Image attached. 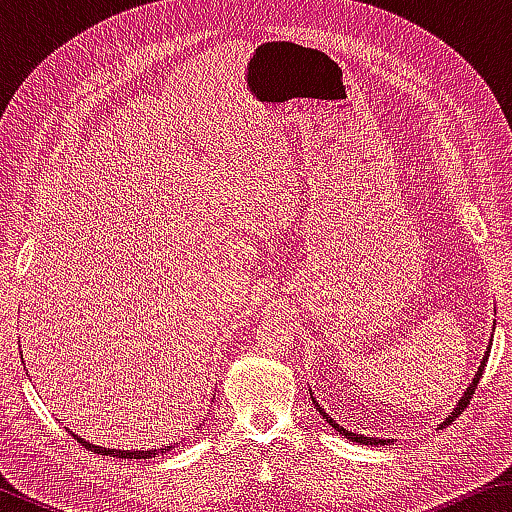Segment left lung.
Wrapping results in <instances>:
<instances>
[{"label":"left lung","instance_id":"1","mask_svg":"<svg viewBox=\"0 0 512 512\" xmlns=\"http://www.w3.org/2000/svg\"><path fill=\"white\" fill-rule=\"evenodd\" d=\"M492 345V343H490ZM490 345H488V350H490ZM488 357L490 354L485 352V357H483V361H481V366H479V370H476V375H474V379H472V384H470V388H467L465 391V395L461 397V402L456 404V409L452 411V415H449V418H445V427L447 424H452L458 415H461L465 409H467V404H470V400H472V395H474V391H476V386H479V379L483 377V368H485V361H488ZM314 404H316V411L323 415V418L332 424V427L341 433V436H345L348 440H352V443H361V445H386V443H391V440H381V438H368V436H361V433H352V431H348V429H343V427H339V424H336V420H332L329 418V415L325 413V409L323 406H320L316 400H314ZM443 424H440V427H443Z\"/></svg>","mask_w":512,"mask_h":512}]
</instances>
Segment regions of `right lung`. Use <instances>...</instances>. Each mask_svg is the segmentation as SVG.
I'll return each mask as SVG.
<instances>
[{
	"label": "right lung",
	"instance_id": "1",
	"mask_svg": "<svg viewBox=\"0 0 512 512\" xmlns=\"http://www.w3.org/2000/svg\"><path fill=\"white\" fill-rule=\"evenodd\" d=\"M69 433H72V431H69ZM72 436L76 438V443H81L85 449H90V452H94V454L117 456V458H155L158 454H167V452H171L173 447H176V443H173V445L160 447V449H149V452H121V449H108V447H97V445L85 443V440L81 436H76V433H72Z\"/></svg>",
	"mask_w": 512,
	"mask_h": 512
}]
</instances>
